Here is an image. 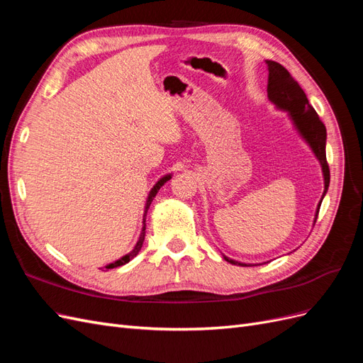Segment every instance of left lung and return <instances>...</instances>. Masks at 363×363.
<instances>
[{
    "mask_svg": "<svg viewBox=\"0 0 363 363\" xmlns=\"http://www.w3.org/2000/svg\"><path fill=\"white\" fill-rule=\"evenodd\" d=\"M268 68V100L274 104L277 111L286 112L294 130L298 136L306 142L313 152V156L321 164L323 179H324V192L320 203H318L313 224L320 212V206L323 203L324 195L327 194L328 184H330V171L325 160V142H327V131L325 125L321 123L320 116L315 112V108L309 104V100L301 89V86L296 83L286 68H283L280 63L265 60ZM224 256V255H223ZM227 262L232 265L239 267H251V263H244L239 260H233L224 256Z\"/></svg>",
    "mask_w": 363,
    "mask_h": 363,
    "instance_id": "8db88e82",
    "label": "left lung"
}]
</instances>
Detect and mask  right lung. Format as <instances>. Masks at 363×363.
Masks as SVG:
<instances>
[{"mask_svg":"<svg viewBox=\"0 0 363 363\" xmlns=\"http://www.w3.org/2000/svg\"><path fill=\"white\" fill-rule=\"evenodd\" d=\"M171 177H172V172H169V174H164L163 177H160V179L156 182V184L152 186L151 191L148 192L147 201H145V207H144V216H142V230H140L139 239H138L136 245L133 247V250H131L130 252H127L125 256L119 257L118 260H115V262H112V263H107V265H106L104 268H100L101 271H104V269H112V268H118V267H123V265H125V263H128L131 259H135V257L139 255V251H140V248H142V244H144V239H145V219H147V212H148V208H150V206H151V201L155 200V196L157 195L159 189H160L162 186H163L164 183H167L168 180H171Z\"/></svg>","mask_w":363,"mask_h":363,"instance_id":"1","label":"right lung"}]
</instances>
